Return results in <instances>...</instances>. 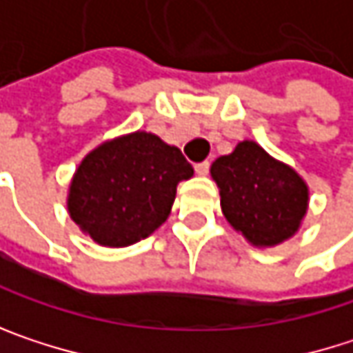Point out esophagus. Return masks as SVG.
<instances>
[{
    "label": "esophagus",
    "mask_w": 353,
    "mask_h": 353,
    "mask_svg": "<svg viewBox=\"0 0 353 353\" xmlns=\"http://www.w3.org/2000/svg\"><path fill=\"white\" fill-rule=\"evenodd\" d=\"M194 170H196V174H198V176H206V174H208V170H210V161H200V163H196V165H194Z\"/></svg>",
    "instance_id": "obj_1"
}]
</instances>
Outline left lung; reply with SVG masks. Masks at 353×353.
Segmentation results:
<instances>
[{"label": "left lung", "mask_w": 353, "mask_h": 353, "mask_svg": "<svg viewBox=\"0 0 353 353\" xmlns=\"http://www.w3.org/2000/svg\"><path fill=\"white\" fill-rule=\"evenodd\" d=\"M210 174L221 190L223 214L253 245H278L296 233L307 212V183L259 145L239 143L212 163Z\"/></svg>", "instance_id": "left-lung-1"}]
</instances>
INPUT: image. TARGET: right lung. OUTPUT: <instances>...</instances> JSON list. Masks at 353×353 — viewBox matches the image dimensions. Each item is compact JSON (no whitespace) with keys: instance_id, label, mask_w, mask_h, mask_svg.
<instances>
[{"instance_id":"right-lung-1","label":"right lung","mask_w":353,"mask_h":353,"mask_svg":"<svg viewBox=\"0 0 353 353\" xmlns=\"http://www.w3.org/2000/svg\"><path fill=\"white\" fill-rule=\"evenodd\" d=\"M192 174L177 147L139 130L100 145L81 161L69 190V214L100 245H132L165 223L177 181Z\"/></svg>"}]
</instances>
